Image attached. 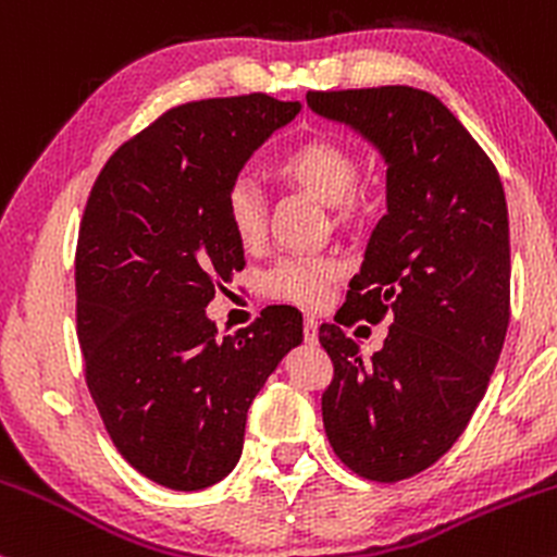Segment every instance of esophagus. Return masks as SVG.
<instances>
[{
  "instance_id": "esophagus-1",
  "label": "esophagus",
  "mask_w": 557,
  "mask_h": 557,
  "mask_svg": "<svg viewBox=\"0 0 557 557\" xmlns=\"http://www.w3.org/2000/svg\"><path fill=\"white\" fill-rule=\"evenodd\" d=\"M317 335H319V319L314 314H306V319H304V337H306V343L314 345L317 343Z\"/></svg>"
}]
</instances>
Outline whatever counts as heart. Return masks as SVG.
Masks as SVG:
<instances>
[{"mask_svg":"<svg viewBox=\"0 0 557 557\" xmlns=\"http://www.w3.org/2000/svg\"><path fill=\"white\" fill-rule=\"evenodd\" d=\"M274 175L285 185L314 196L324 207H341L354 201L359 185V162L343 144L330 138H311L287 149L274 162ZM225 216L240 246L257 248L264 240L267 203L261 190L246 177L235 181L225 194ZM343 274L337 257H285L261 280L270 298L290 300L298 306H317L327 298L330 285Z\"/></svg>","mask_w":557,"mask_h":557,"instance_id":"heart-1","label":"heart"}]
</instances>
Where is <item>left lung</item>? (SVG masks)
<instances>
[{"label":"left lung","mask_w":557,"mask_h":557,"mask_svg":"<svg viewBox=\"0 0 557 557\" xmlns=\"http://www.w3.org/2000/svg\"><path fill=\"white\" fill-rule=\"evenodd\" d=\"M306 101L387 164V214L345 296L348 322L389 317L385 345L363 361L337 324H322L319 343L335 367L322 395L332 450L363 479L400 482L461 437L500 359L510 319L503 183L437 96L380 86Z\"/></svg>","instance_id":"8db88e82"}]
</instances>
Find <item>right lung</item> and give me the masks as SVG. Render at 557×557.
Returning a JSON list of instances; mask_svg holds the SVG:
<instances>
[{"instance_id":"right-lung-1","label":"right lung","mask_w":557,"mask_h":557,"mask_svg":"<svg viewBox=\"0 0 557 557\" xmlns=\"http://www.w3.org/2000/svg\"><path fill=\"white\" fill-rule=\"evenodd\" d=\"M298 101H188L125 140L96 177L75 248L86 382L114 447L162 487H212L238 463L246 413L304 317L270 306L216 337V287L243 270L225 194Z\"/></svg>"}]
</instances>
